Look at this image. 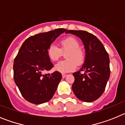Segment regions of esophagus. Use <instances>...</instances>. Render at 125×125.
<instances>
[{
  "label": "esophagus",
  "instance_id": "obj_1",
  "mask_svg": "<svg viewBox=\"0 0 125 125\" xmlns=\"http://www.w3.org/2000/svg\"><path fill=\"white\" fill-rule=\"evenodd\" d=\"M66 76H67V75L64 74H62V78H65Z\"/></svg>",
  "mask_w": 125,
  "mask_h": 125
}]
</instances>
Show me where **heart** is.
I'll list each match as a JSON object with an SVG mask.
<instances>
[{
	"label": "heart",
	"mask_w": 125,
	"mask_h": 125,
	"mask_svg": "<svg viewBox=\"0 0 125 125\" xmlns=\"http://www.w3.org/2000/svg\"><path fill=\"white\" fill-rule=\"evenodd\" d=\"M61 48L51 44L47 49V55L52 61H56L62 54V52L67 51V59L58 62L54 66V69L61 73H67L75 70L77 65H81L85 60V54L79 47V42L73 37H68L60 41Z\"/></svg>",
	"instance_id": "obj_1"
}]
</instances>
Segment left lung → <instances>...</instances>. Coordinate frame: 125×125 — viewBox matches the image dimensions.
I'll list each match as a JSON object with an SVG mask.
<instances>
[{
    "instance_id": "8db88e82",
    "label": "left lung",
    "mask_w": 125,
    "mask_h": 125,
    "mask_svg": "<svg viewBox=\"0 0 125 125\" xmlns=\"http://www.w3.org/2000/svg\"><path fill=\"white\" fill-rule=\"evenodd\" d=\"M82 40L86 51L84 63L74 73L72 89L76 96L84 102H93L103 93L110 75V58L105 48L93 34L84 31H66ZM84 71V73H81Z\"/></svg>"
}]
</instances>
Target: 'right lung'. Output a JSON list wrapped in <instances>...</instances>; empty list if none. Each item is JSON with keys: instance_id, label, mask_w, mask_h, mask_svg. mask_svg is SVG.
Returning <instances> with one entry per match:
<instances>
[{"instance_id": "add662e5", "label": "right lung", "mask_w": 125, "mask_h": 125, "mask_svg": "<svg viewBox=\"0 0 125 125\" xmlns=\"http://www.w3.org/2000/svg\"><path fill=\"white\" fill-rule=\"evenodd\" d=\"M59 28L37 34L27 38L20 48L13 65L14 79L22 96L35 104L49 101L57 89L62 75L58 71L42 74L53 64L47 55V49L55 39L66 32Z\"/></svg>"}]
</instances>
